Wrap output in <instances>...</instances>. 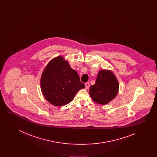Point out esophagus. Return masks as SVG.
<instances>
[{
  "mask_svg": "<svg viewBox=\"0 0 157 157\" xmlns=\"http://www.w3.org/2000/svg\"><path fill=\"white\" fill-rule=\"evenodd\" d=\"M85 89H88L89 88H90V84L89 83H88V82H86V83H85Z\"/></svg>",
  "mask_w": 157,
  "mask_h": 157,
  "instance_id": "obj_1",
  "label": "esophagus"
}]
</instances>
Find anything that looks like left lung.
<instances>
[{"label":"left lung","instance_id":"1","mask_svg":"<svg viewBox=\"0 0 157 157\" xmlns=\"http://www.w3.org/2000/svg\"><path fill=\"white\" fill-rule=\"evenodd\" d=\"M119 87L118 81L112 71L102 69L95 83L90 87V96L98 104H108L117 97Z\"/></svg>","mask_w":157,"mask_h":157}]
</instances>
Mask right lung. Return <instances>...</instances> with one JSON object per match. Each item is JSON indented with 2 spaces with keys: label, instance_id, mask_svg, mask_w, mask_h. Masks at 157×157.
<instances>
[{
  "label": "right lung",
  "instance_id": "obj_1",
  "mask_svg": "<svg viewBox=\"0 0 157 157\" xmlns=\"http://www.w3.org/2000/svg\"><path fill=\"white\" fill-rule=\"evenodd\" d=\"M40 88L50 104L61 106L71 102L77 92L85 88V85L67 60L58 56L46 66L40 78Z\"/></svg>",
  "mask_w": 157,
  "mask_h": 157
}]
</instances>
